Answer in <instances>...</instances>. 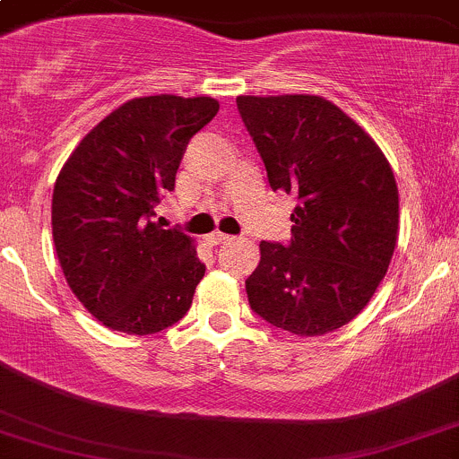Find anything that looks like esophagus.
Listing matches in <instances>:
<instances>
[{
  "mask_svg": "<svg viewBox=\"0 0 459 459\" xmlns=\"http://www.w3.org/2000/svg\"><path fill=\"white\" fill-rule=\"evenodd\" d=\"M230 238L226 233H211V235H206V241H209L211 246H218V244H224V241H229Z\"/></svg>",
  "mask_w": 459,
  "mask_h": 459,
  "instance_id": "esophagus-1",
  "label": "esophagus"
}]
</instances>
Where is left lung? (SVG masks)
Here are the masks:
<instances>
[{
  "label": "left lung",
  "instance_id": "obj_1",
  "mask_svg": "<svg viewBox=\"0 0 459 459\" xmlns=\"http://www.w3.org/2000/svg\"><path fill=\"white\" fill-rule=\"evenodd\" d=\"M270 187L296 194L291 241H261L246 281L256 316L325 335L370 303L399 238V189L372 137L320 95H239Z\"/></svg>",
  "mask_w": 459,
  "mask_h": 459
}]
</instances>
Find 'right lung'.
Listing matches in <instances>:
<instances>
[{
    "label": "right lung",
    "instance_id": "add662e5",
    "mask_svg": "<svg viewBox=\"0 0 459 459\" xmlns=\"http://www.w3.org/2000/svg\"><path fill=\"white\" fill-rule=\"evenodd\" d=\"M213 98L150 95L115 108L78 143L52 195L65 279L91 316L128 335L183 318L203 281L194 239L152 221L189 139L218 113Z\"/></svg>",
    "mask_w": 459,
    "mask_h": 459
}]
</instances>
